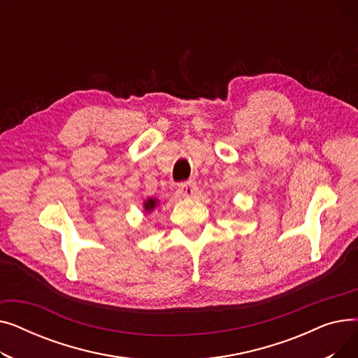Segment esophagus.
<instances>
[{
  "label": "esophagus",
  "mask_w": 358,
  "mask_h": 358,
  "mask_svg": "<svg viewBox=\"0 0 358 358\" xmlns=\"http://www.w3.org/2000/svg\"><path fill=\"white\" fill-rule=\"evenodd\" d=\"M196 184L193 181H185L178 184V193L182 197H193L196 194Z\"/></svg>",
  "instance_id": "esophagus-1"
}]
</instances>
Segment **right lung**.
<instances>
[{"label": "right lung", "mask_w": 358, "mask_h": 358, "mask_svg": "<svg viewBox=\"0 0 358 358\" xmlns=\"http://www.w3.org/2000/svg\"><path fill=\"white\" fill-rule=\"evenodd\" d=\"M145 210L146 212H149V210H152L154 208H155V206H157V201L154 200V199H148V201H145Z\"/></svg>", "instance_id": "add662e5"}]
</instances>
